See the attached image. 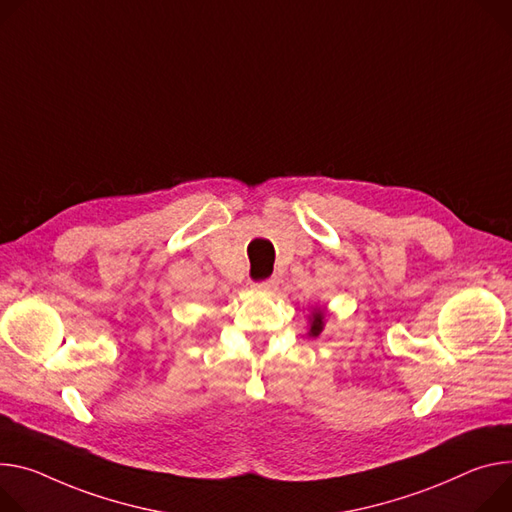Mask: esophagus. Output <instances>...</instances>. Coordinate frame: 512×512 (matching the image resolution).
Segmentation results:
<instances>
[{"label":"esophagus","mask_w":512,"mask_h":512,"mask_svg":"<svg viewBox=\"0 0 512 512\" xmlns=\"http://www.w3.org/2000/svg\"><path fill=\"white\" fill-rule=\"evenodd\" d=\"M253 288L259 290V292H273V290L277 288V280H275V277H269V280L259 282V284H255Z\"/></svg>","instance_id":"1"}]
</instances>
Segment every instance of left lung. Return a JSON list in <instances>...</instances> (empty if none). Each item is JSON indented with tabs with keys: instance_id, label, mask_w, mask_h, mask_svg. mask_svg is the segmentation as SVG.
Segmentation results:
<instances>
[{
	"instance_id": "left-lung-1",
	"label": "left lung",
	"mask_w": 512,
	"mask_h": 512,
	"mask_svg": "<svg viewBox=\"0 0 512 512\" xmlns=\"http://www.w3.org/2000/svg\"><path fill=\"white\" fill-rule=\"evenodd\" d=\"M322 329H324V310L314 308V312L310 316V331H308V335L310 337H318L322 333Z\"/></svg>"
}]
</instances>
